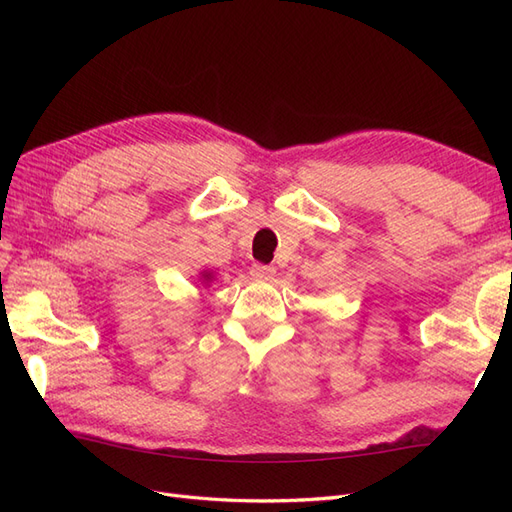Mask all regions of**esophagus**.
<instances>
[{
    "mask_svg": "<svg viewBox=\"0 0 512 512\" xmlns=\"http://www.w3.org/2000/svg\"><path fill=\"white\" fill-rule=\"evenodd\" d=\"M250 273L252 277H256V280H273L275 277V269L269 265H252Z\"/></svg>",
    "mask_w": 512,
    "mask_h": 512,
    "instance_id": "esophagus-1",
    "label": "esophagus"
}]
</instances>
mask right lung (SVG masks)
Listing matches in <instances>:
<instances>
[{"label":"right lung","instance_id":"obj_1","mask_svg":"<svg viewBox=\"0 0 512 512\" xmlns=\"http://www.w3.org/2000/svg\"><path fill=\"white\" fill-rule=\"evenodd\" d=\"M203 277H205V280H207V282H209V280H211V277H213V275H211V273H205V275H203Z\"/></svg>","mask_w":512,"mask_h":512}]
</instances>
